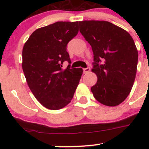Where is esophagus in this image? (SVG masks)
Segmentation results:
<instances>
[{
    "instance_id": "esophagus-1",
    "label": "esophagus",
    "mask_w": 149,
    "mask_h": 149,
    "mask_svg": "<svg viewBox=\"0 0 149 149\" xmlns=\"http://www.w3.org/2000/svg\"><path fill=\"white\" fill-rule=\"evenodd\" d=\"M83 70H84V73H87L88 72L90 71V68L88 67V68H83Z\"/></svg>"
}]
</instances>
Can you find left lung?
<instances>
[{"instance_id":"8db88e82","label":"left lung","mask_w":149,"mask_h":149,"mask_svg":"<svg viewBox=\"0 0 149 149\" xmlns=\"http://www.w3.org/2000/svg\"><path fill=\"white\" fill-rule=\"evenodd\" d=\"M80 32L92 48V72L97 82L91 88L100 103L115 107L123 102L136 79L138 50L127 31L105 21L79 22Z\"/></svg>"}]
</instances>
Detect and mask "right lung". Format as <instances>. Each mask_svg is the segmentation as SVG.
Returning <instances> with one entry per match:
<instances>
[{
    "instance_id": "obj_1",
    "label": "right lung",
    "mask_w": 149,
    "mask_h": 149,
    "mask_svg": "<svg viewBox=\"0 0 149 149\" xmlns=\"http://www.w3.org/2000/svg\"><path fill=\"white\" fill-rule=\"evenodd\" d=\"M79 32V22H58L35 30L22 51V68L29 87L45 107L62 109L73 97L83 70L70 68L67 45ZM65 61L69 63L62 69Z\"/></svg>"
}]
</instances>
